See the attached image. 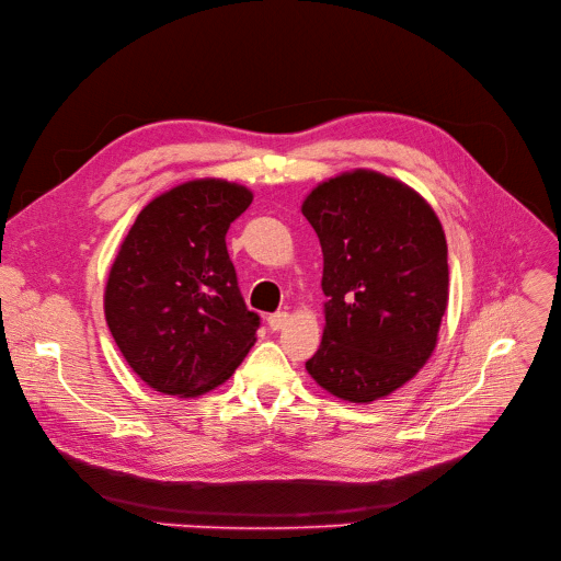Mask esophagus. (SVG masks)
Instances as JSON below:
<instances>
[{"label": "esophagus", "instance_id": "34e87169", "mask_svg": "<svg viewBox=\"0 0 561 561\" xmlns=\"http://www.w3.org/2000/svg\"><path fill=\"white\" fill-rule=\"evenodd\" d=\"M289 322V314L287 312H274L270 314V319H266V324H270L272 331H283Z\"/></svg>", "mask_w": 561, "mask_h": 561}]
</instances>
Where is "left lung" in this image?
Returning <instances> with one entry per match:
<instances>
[{
	"instance_id": "obj_1",
	"label": "left lung",
	"mask_w": 561,
	"mask_h": 561,
	"mask_svg": "<svg viewBox=\"0 0 561 561\" xmlns=\"http://www.w3.org/2000/svg\"><path fill=\"white\" fill-rule=\"evenodd\" d=\"M324 253L327 327L308 375L367 404L411 381L436 350L447 310V242L432 205L377 171L335 175L306 196Z\"/></svg>"
}]
</instances>
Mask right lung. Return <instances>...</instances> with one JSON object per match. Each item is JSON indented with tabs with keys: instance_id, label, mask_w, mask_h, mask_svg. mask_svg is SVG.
<instances>
[{
	"instance_id": "right-lung-1",
	"label": "right lung",
	"mask_w": 561,
	"mask_h": 561,
	"mask_svg": "<svg viewBox=\"0 0 561 561\" xmlns=\"http://www.w3.org/2000/svg\"><path fill=\"white\" fill-rule=\"evenodd\" d=\"M253 194L190 180L152 198L129 228L104 287V317L127 365L164 394L198 397L232 377L255 344L226 249Z\"/></svg>"
}]
</instances>
